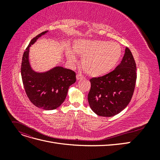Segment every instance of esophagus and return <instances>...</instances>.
<instances>
[{
	"label": "esophagus",
	"mask_w": 160,
	"mask_h": 160,
	"mask_svg": "<svg viewBox=\"0 0 160 160\" xmlns=\"http://www.w3.org/2000/svg\"><path fill=\"white\" fill-rule=\"evenodd\" d=\"M76 78H77V80H81V79H83L84 78V77H83V75H82L81 74L78 73V74H77Z\"/></svg>",
	"instance_id": "1"
}]
</instances>
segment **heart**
I'll return each instance as SVG.
<instances>
[{
  "mask_svg": "<svg viewBox=\"0 0 160 160\" xmlns=\"http://www.w3.org/2000/svg\"><path fill=\"white\" fill-rule=\"evenodd\" d=\"M74 51L83 58L82 66L87 74L101 77L109 73L117 65L122 56V49L118 43L101 40H79L74 45ZM67 57L76 61L72 51H67Z\"/></svg>",
  "mask_w": 160,
  "mask_h": 160,
  "instance_id": "1",
  "label": "heart"
}]
</instances>
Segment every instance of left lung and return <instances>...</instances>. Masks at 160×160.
<instances>
[{"mask_svg": "<svg viewBox=\"0 0 160 160\" xmlns=\"http://www.w3.org/2000/svg\"><path fill=\"white\" fill-rule=\"evenodd\" d=\"M136 79V64L126 47L122 62L113 71L90 79L88 101L91 109L102 117L119 113L132 99Z\"/></svg>", "mask_w": 160, "mask_h": 160, "instance_id": "8db88e82", "label": "left lung"}]
</instances>
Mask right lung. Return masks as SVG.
<instances>
[{
    "label": "right lung",
    "mask_w": 160,
    "mask_h": 160,
    "mask_svg": "<svg viewBox=\"0 0 160 160\" xmlns=\"http://www.w3.org/2000/svg\"><path fill=\"white\" fill-rule=\"evenodd\" d=\"M46 31L33 38L23 53L22 80L27 97L36 107L45 110L55 109L63 103L69 87L75 83L76 74L71 69L58 66L42 72L34 71L30 65L29 47Z\"/></svg>",
    "instance_id": "right-lung-1"
}]
</instances>
